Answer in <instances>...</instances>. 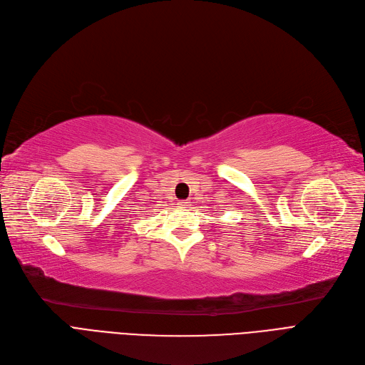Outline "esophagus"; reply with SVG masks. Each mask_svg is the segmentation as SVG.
Returning <instances> with one entry per match:
<instances>
[{
  "instance_id": "34e87169",
  "label": "esophagus",
  "mask_w": 365,
  "mask_h": 365,
  "mask_svg": "<svg viewBox=\"0 0 365 365\" xmlns=\"http://www.w3.org/2000/svg\"><path fill=\"white\" fill-rule=\"evenodd\" d=\"M188 203H190V202H187V200H180V202H178L180 207H187V206H188Z\"/></svg>"
}]
</instances>
